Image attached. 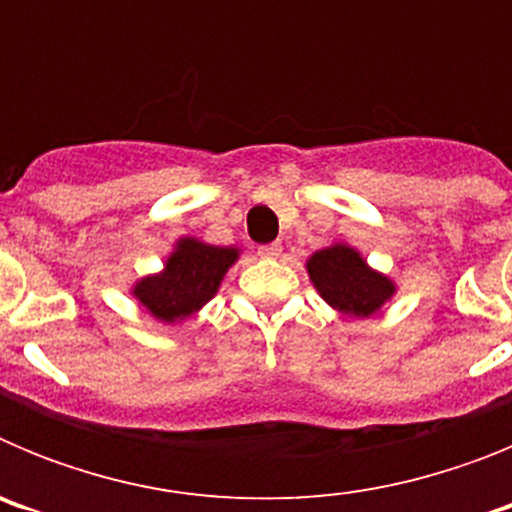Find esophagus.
<instances>
[{
    "instance_id": "esophagus-1",
    "label": "esophagus",
    "mask_w": 512,
    "mask_h": 512,
    "mask_svg": "<svg viewBox=\"0 0 512 512\" xmlns=\"http://www.w3.org/2000/svg\"><path fill=\"white\" fill-rule=\"evenodd\" d=\"M279 253H282L279 243H266V246L259 248V256H264V259H277Z\"/></svg>"
}]
</instances>
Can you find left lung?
Returning a JSON list of instances; mask_svg holds the SVG:
<instances>
[{
	"label": "left lung",
	"mask_w": 512,
	"mask_h": 512,
	"mask_svg": "<svg viewBox=\"0 0 512 512\" xmlns=\"http://www.w3.org/2000/svg\"><path fill=\"white\" fill-rule=\"evenodd\" d=\"M307 274L330 307L354 318L374 315L395 292L390 279L369 269L359 251L343 243L312 253Z\"/></svg>",
	"instance_id": "left-lung-1"
}]
</instances>
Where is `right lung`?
<instances>
[{"instance_id":"add662e5","label":"right lung","mask_w":512,"mask_h":512,"mask_svg":"<svg viewBox=\"0 0 512 512\" xmlns=\"http://www.w3.org/2000/svg\"><path fill=\"white\" fill-rule=\"evenodd\" d=\"M235 259V248L207 246L194 238H182L166 261V269L135 284L133 295L156 320L176 323L194 315L215 297L225 271Z\"/></svg>"}]
</instances>
